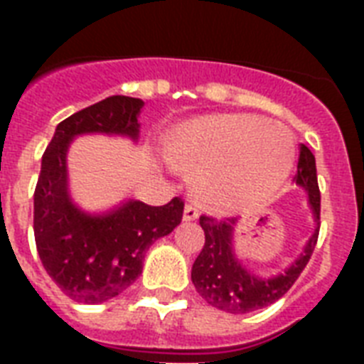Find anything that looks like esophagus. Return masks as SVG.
<instances>
[{"label":"esophagus","mask_w":364,"mask_h":364,"mask_svg":"<svg viewBox=\"0 0 364 364\" xmlns=\"http://www.w3.org/2000/svg\"><path fill=\"white\" fill-rule=\"evenodd\" d=\"M198 219V210L194 208V205H185V210H183V221H196Z\"/></svg>","instance_id":"esophagus-1"}]
</instances>
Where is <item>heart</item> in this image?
I'll list each match as a JSON object with an SVG mask.
<instances>
[{
	"label": "heart",
	"instance_id": "1",
	"mask_svg": "<svg viewBox=\"0 0 364 364\" xmlns=\"http://www.w3.org/2000/svg\"><path fill=\"white\" fill-rule=\"evenodd\" d=\"M162 153L193 177V193L205 210L225 213L272 198L291 173L294 145L285 126L221 113L176 126Z\"/></svg>",
	"mask_w": 364,
	"mask_h": 364
}]
</instances>
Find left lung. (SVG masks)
<instances>
[{
	"instance_id": "left-lung-1",
	"label": "left lung",
	"mask_w": 364,
	"mask_h": 364,
	"mask_svg": "<svg viewBox=\"0 0 364 364\" xmlns=\"http://www.w3.org/2000/svg\"><path fill=\"white\" fill-rule=\"evenodd\" d=\"M293 181L296 187L306 191L308 208L314 219V232L304 243L299 257L285 270L277 272L276 276H259L243 264V260L236 253V238H234L238 219L217 221L211 217H200V227L205 234V243L194 260L191 279L208 304L228 314H249L282 299L299 279L300 272L308 264L317 243L319 210H321L316 156L306 145L300 147L299 171Z\"/></svg>"
}]
</instances>
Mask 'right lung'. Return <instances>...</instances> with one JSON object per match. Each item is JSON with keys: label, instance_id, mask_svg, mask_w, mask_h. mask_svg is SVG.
I'll list each match as a JSON object with an SVG mask.
<instances>
[{"label": "right lung", "instance_id": "obj_1", "mask_svg": "<svg viewBox=\"0 0 364 364\" xmlns=\"http://www.w3.org/2000/svg\"><path fill=\"white\" fill-rule=\"evenodd\" d=\"M143 100L111 96L60 122L41 160L33 194V234L47 274L70 299L100 304L121 294L143 270L145 251L181 223L183 202L147 205L122 200L87 211L70 191L68 153L79 136L126 137L137 143Z\"/></svg>", "mask_w": 364, "mask_h": 364}]
</instances>
